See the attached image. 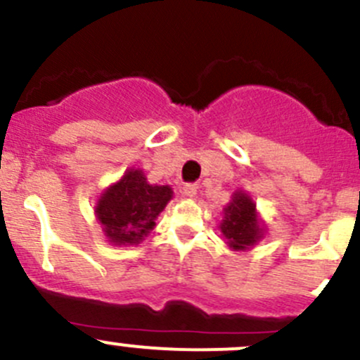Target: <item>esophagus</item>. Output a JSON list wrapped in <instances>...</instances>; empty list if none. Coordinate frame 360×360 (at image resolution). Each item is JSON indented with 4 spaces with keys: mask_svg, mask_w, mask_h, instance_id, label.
I'll use <instances>...</instances> for the list:
<instances>
[{
    "mask_svg": "<svg viewBox=\"0 0 360 360\" xmlns=\"http://www.w3.org/2000/svg\"><path fill=\"white\" fill-rule=\"evenodd\" d=\"M183 195L184 197L193 198L197 195V184H184L183 186Z\"/></svg>",
    "mask_w": 360,
    "mask_h": 360,
    "instance_id": "34e87169",
    "label": "esophagus"
}]
</instances>
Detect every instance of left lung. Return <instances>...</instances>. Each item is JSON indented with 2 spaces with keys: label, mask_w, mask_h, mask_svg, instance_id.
I'll return each instance as SVG.
<instances>
[{
  "label": "left lung",
  "mask_w": 360,
  "mask_h": 360,
  "mask_svg": "<svg viewBox=\"0 0 360 360\" xmlns=\"http://www.w3.org/2000/svg\"><path fill=\"white\" fill-rule=\"evenodd\" d=\"M218 229L226 246L233 251L250 250L264 239L265 233L257 204L243 190L233 191L232 200L223 207V219Z\"/></svg>",
  "instance_id": "1"
}]
</instances>
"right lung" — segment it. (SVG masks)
Listing matches in <instances>:
<instances>
[{"instance_id": "add662e5", "label": "right lung", "mask_w": 360, "mask_h": 360, "mask_svg": "<svg viewBox=\"0 0 360 360\" xmlns=\"http://www.w3.org/2000/svg\"><path fill=\"white\" fill-rule=\"evenodd\" d=\"M172 195L169 184H149L144 170L131 167L100 193L96 221L112 246H137L155 229Z\"/></svg>"}]
</instances>
